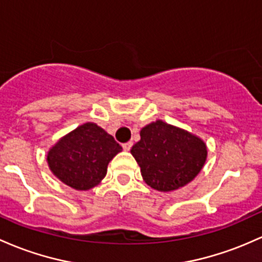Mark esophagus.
I'll use <instances>...</instances> for the list:
<instances>
[{"instance_id": "34e87169", "label": "esophagus", "mask_w": 262, "mask_h": 262, "mask_svg": "<svg viewBox=\"0 0 262 262\" xmlns=\"http://www.w3.org/2000/svg\"><path fill=\"white\" fill-rule=\"evenodd\" d=\"M132 145H133V143H132V142H126V143H124V144H123V149H124L125 151H129V150H130Z\"/></svg>"}]
</instances>
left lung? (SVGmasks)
I'll return each instance as SVG.
<instances>
[{
  "label": "left lung",
  "instance_id": "8db88e82",
  "mask_svg": "<svg viewBox=\"0 0 262 262\" xmlns=\"http://www.w3.org/2000/svg\"><path fill=\"white\" fill-rule=\"evenodd\" d=\"M130 153L149 186L171 191L190 183L200 173L208 150L199 137L157 120L140 130V140Z\"/></svg>",
  "mask_w": 262,
  "mask_h": 262
}]
</instances>
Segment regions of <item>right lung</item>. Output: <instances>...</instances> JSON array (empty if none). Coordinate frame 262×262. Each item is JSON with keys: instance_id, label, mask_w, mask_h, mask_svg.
I'll list each match as a JSON object with an SVG mask.
<instances>
[{"instance_id": "add662e5", "label": "right lung", "mask_w": 262, "mask_h": 262, "mask_svg": "<svg viewBox=\"0 0 262 262\" xmlns=\"http://www.w3.org/2000/svg\"><path fill=\"white\" fill-rule=\"evenodd\" d=\"M122 146L94 123L79 125L59 139L47 154L51 171L76 190H89L102 182L109 162Z\"/></svg>"}]
</instances>
